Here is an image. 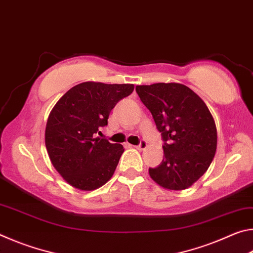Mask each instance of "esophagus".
<instances>
[{
	"label": "esophagus",
	"instance_id": "1",
	"mask_svg": "<svg viewBox=\"0 0 253 253\" xmlns=\"http://www.w3.org/2000/svg\"><path fill=\"white\" fill-rule=\"evenodd\" d=\"M137 149H139V151H143V149H145L147 147V142L146 140H144V139H142L140 140V143L137 145V146H135Z\"/></svg>",
	"mask_w": 253,
	"mask_h": 253
}]
</instances>
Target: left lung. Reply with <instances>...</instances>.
I'll return each mask as SVG.
<instances>
[{
	"label": "left lung",
	"instance_id": "left-lung-1",
	"mask_svg": "<svg viewBox=\"0 0 253 253\" xmlns=\"http://www.w3.org/2000/svg\"><path fill=\"white\" fill-rule=\"evenodd\" d=\"M164 140V158L151 177L168 190H185L207 172L216 151V127L205 102L181 84L136 85Z\"/></svg>",
	"mask_w": 253,
	"mask_h": 253
}]
</instances>
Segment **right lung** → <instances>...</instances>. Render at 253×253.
I'll return each mask as SVG.
<instances>
[{"mask_svg": "<svg viewBox=\"0 0 253 253\" xmlns=\"http://www.w3.org/2000/svg\"><path fill=\"white\" fill-rule=\"evenodd\" d=\"M132 90L130 84L88 81L68 90L51 110L45 147L54 169L70 185L92 191L113 176L124 147L96 134L108 125L111 109Z\"/></svg>", "mask_w": 253, "mask_h": 253, "instance_id": "add662e5", "label": "right lung"}]
</instances>
